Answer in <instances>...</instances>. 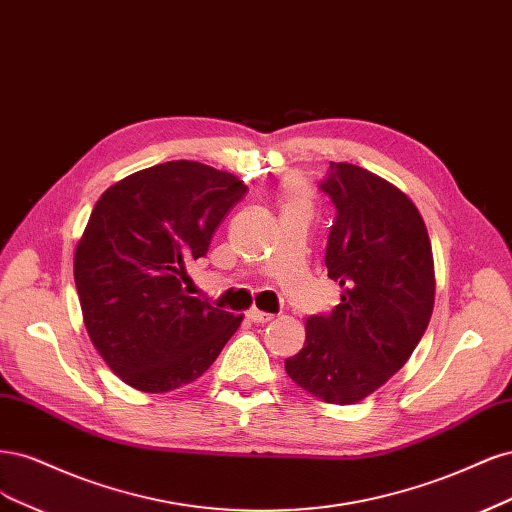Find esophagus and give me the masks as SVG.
Wrapping results in <instances>:
<instances>
[{"label": "esophagus", "instance_id": "1", "mask_svg": "<svg viewBox=\"0 0 512 512\" xmlns=\"http://www.w3.org/2000/svg\"><path fill=\"white\" fill-rule=\"evenodd\" d=\"M246 317H249V321H253V323H268L274 319V315H270V312H263L257 308H251L249 312H246Z\"/></svg>", "mask_w": 512, "mask_h": 512}]
</instances>
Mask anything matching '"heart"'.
Masks as SVG:
<instances>
[{
  "instance_id": "obj_1",
  "label": "heart",
  "mask_w": 512,
  "mask_h": 512,
  "mask_svg": "<svg viewBox=\"0 0 512 512\" xmlns=\"http://www.w3.org/2000/svg\"><path fill=\"white\" fill-rule=\"evenodd\" d=\"M280 204L283 208H306L310 206V189L300 176H289L280 185Z\"/></svg>"
}]
</instances>
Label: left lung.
Returning a JSON list of instances; mask_svg holds the SVG:
<instances>
[{"instance_id": "obj_1", "label": "left lung", "mask_w": 512, "mask_h": 512, "mask_svg": "<svg viewBox=\"0 0 512 512\" xmlns=\"http://www.w3.org/2000/svg\"><path fill=\"white\" fill-rule=\"evenodd\" d=\"M321 191L336 206L327 276L342 287L332 315L306 321L304 349L285 359L295 385L329 404L368 398L398 372L434 310V257L410 197L389 180L329 161Z\"/></svg>"}]
</instances>
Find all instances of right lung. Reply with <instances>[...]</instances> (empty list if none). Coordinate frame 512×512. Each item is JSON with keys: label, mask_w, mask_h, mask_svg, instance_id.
<instances>
[{"label": "right lung", "mask_w": 512, "mask_h": 512, "mask_svg": "<svg viewBox=\"0 0 512 512\" xmlns=\"http://www.w3.org/2000/svg\"><path fill=\"white\" fill-rule=\"evenodd\" d=\"M244 193L238 176L180 159L129 174L97 200L74 280L93 346L129 387L193 383L240 327L242 315L193 298L185 283Z\"/></svg>", "instance_id": "obj_1"}]
</instances>
